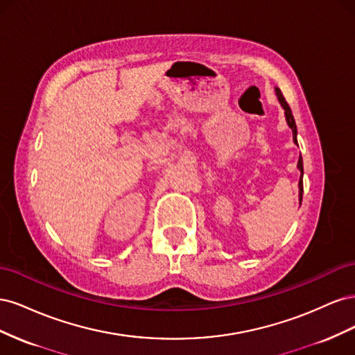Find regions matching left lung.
I'll list each match as a JSON object with an SVG mask.
<instances>
[{
    "mask_svg": "<svg viewBox=\"0 0 355 355\" xmlns=\"http://www.w3.org/2000/svg\"><path fill=\"white\" fill-rule=\"evenodd\" d=\"M275 94H277V98H278V101H280V103H282V106H283V110H284L286 121H287L288 127L292 128V132H293V142L297 145V139H296V136H297V128H296V123H295V118H293L292 110H290V106H288V103L286 102L282 90L278 89V87H275ZM297 168L300 170V178H299V202H300V201H302V196H304V180H302V179H304V163H302V157H299Z\"/></svg>",
    "mask_w": 355,
    "mask_h": 355,
    "instance_id": "left-lung-1",
    "label": "left lung"
}]
</instances>
